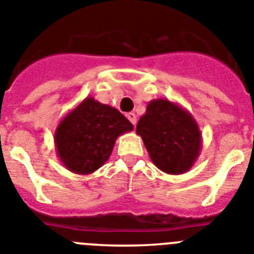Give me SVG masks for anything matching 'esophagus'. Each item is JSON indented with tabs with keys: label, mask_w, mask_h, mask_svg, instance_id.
<instances>
[{
	"label": "esophagus",
	"mask_w": 254,
	"mask_h": 254,
	"mask_svg": "<svg viewBox=\"0 0 254 254\" xmlns=\"http://www.w3.org/2000/svg\"><path fill=\"white\" fill-rule=\"evenodd\" d=\"M126 117L128 118V121L132 123V125L136 126V122H137V118H136V114H134L133 112H129V113H127V114H126Z\"/></svg>",
	"instance_id": "1"
}]
</instances>
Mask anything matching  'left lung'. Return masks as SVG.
<instances>
[{
    "mask_svg": "<svg viewBox=\"0 0 254 254\" xmlns=\"http://www.w3.org/2000/svg\"><path fill=\"white\" fill-rule=\"evenodd\" d=\"M136 133L155 167L173 176L188 172L202 149V133L193 116L168 99H154L147 104Z\"/></svg>",
    "mask_w": 254,
    "mask_h": 254,
    "instance_id": "1",
    "label": "left lung"
}]
</instances>
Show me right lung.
I'll return each instance as SVG.
<instances>
[{"label": "right lung", "mask_w": 254, "mask_h": 254, "mask_svg": "<svg viewBox=\"0 0 254 254\" xmlns=\"http://www.w3.org/2000/svg\"><path fill=\"white\" fill-rule=\"evenodd\" d=\"M132 129V123L118 109L87 96L58 123L57 156L69 172L91 174L109 159L118 136Z\"/></svg>", "instance_id": "obj_1"}]
</instances>
